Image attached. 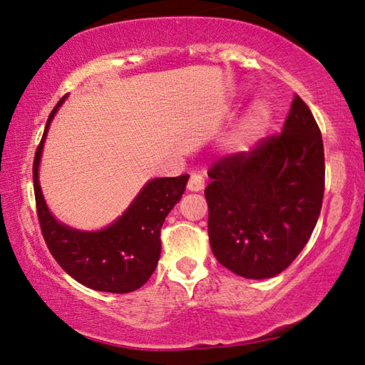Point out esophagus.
I'll list each match as a JSON object with an SVG mask.
<instances>
[{
    "label": "esophagus",
    "mask_w": 365,
    "mask_h": 365,
    "mask_svg": "<svg viewBox=\"0 0 365 365\" xmlns=\"http://www.w3.org/2000/svg\"><path fill=\"white\" fill-rule=\"evenodd\" d=\"M205 188V178L200 174H191L188 180V190L190 191H201Z\"/></svg>",
    "instance_id": "1"
}]
</instances>
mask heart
Masks as SVG:
<instances>
[{
	"instance_id": "b5f03b06",
	"label": "heart",
	"mask_w": 365,
	"mask_h": 365,
	"mask_svg": "<svg viewBox=\"0 0 365 365\" xmlns=\"http://www.w3.org/2000/svg\"><path fill=\"white\" fill-rule=\"evenodd\" d=\"M267 108H265L262 103H256L255 106L248 110V114H246L243 125L237 133V137H235V145L248 146L250 143H252V141L261 135L265 125H267Z\"/></svg>"
}]
</instances>
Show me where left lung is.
Returning a JSON list of instances; mask_svg holds the SVG:
<instances>
[{
    "mask_svg": "<svg viewBox=\"0 0 365 365\" xmlns=\"http://www.w3.org/2000/svg\"><path fill=\"white\" fill-rule=\"evenodd\" d=\"M207 175L217 261L245 279L279 275L309 242L322 207L324 143L311 109L296 95L280 135L220 158Z\"/></svg>",
    "mask_w": 365,
    "mask_h": 365,
    "instance_id": "8db88e82",
    "label": "left lung"
}]
</instances>
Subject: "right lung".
Returning <instances> with one entry per match:
<instances>
[{
    "mask_svg": "<svg viewBox=\"0 0 365 365\" xmlns=\"http://www.w3.org/2000/svg\"><path fill=\"white\" fill-rule=\"evenodd\" d=\"M66 96L48 117L35 153L34 190L43 238L53 257L72 279L96 292L130 293L143 287L160 256V227L185 191L188 174L153 178L119 219L96 232L67 227L49 212L43 197L38 168L46 133Z\"/></svg>",
    "mask_w": 365,
    "mask_h": 365,
    "instance_id": "obj_1",
    "label": "right lung"
}]
</instances>
